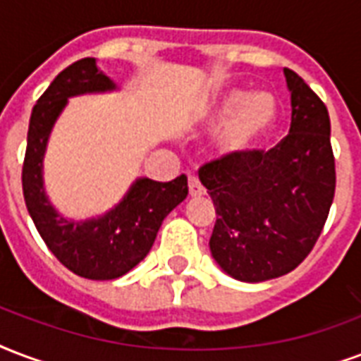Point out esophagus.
<instances>
[{"label":"esophagus","mask_w":361,"mask_h":361,"mask_svg":"<svg viewBox=\"0 0 361 361\" xmlns=\"http://www.w3.org/2000/svg\"><path fill=\"white\" fill-rule=\"evenodd\" d=\"M189 195L191 197H202L204 195V187H202V183H200L197 176L189 178Z\"/></svg>","instance_id":"34e87169"}]
</instances>
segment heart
Segmentation results:
<instances>
[{"instance_id":"1","label":"heart","mask_w":361,"mask_h":361,"mask_svg":"<svg viewBox=\"0 0 361 361\" xmlns=\"http://www.w3.org/2000/svg\"><path fill=\"white\" fill-rule=\"evenodd\" d=\"M279 96L271 90L250 92L244 87H225L206 102L200 125L221 128L216 137V155L224 161L244 159L257 151L276 130L280 121Z\"/></svg>"}]
</instances>
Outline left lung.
Returning <instances> with one entry per match:
<instances>
[{
    "label": "left lung",
    "mask_w": 361,
    "mask_h": 361,
    "mask_svg": "<svg viewBox=\"0 0 361 361\" xmlns=\"http://www.w3.org/2000/svg\"><path fill=\"white\" fill-rule=\"evenodd\" d=\"M291 100L288 136L274 149L212 161L200 183L216 206L212 257L240 282L291 272L320 236L335 195L331 125L324 102L284 68Z\"/></svg>",
    "instance_id": "1"
}]
</instances>
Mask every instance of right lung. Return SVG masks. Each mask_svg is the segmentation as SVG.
<instances>
[{
    "mask_svg": "<svg viewBox=\"0 0 361 361\" xmlns=\"http://www.w3.org/2000/svg\"><path fill=\"white\" fill-rule=\"evenodd\" d=\"M119 90L98 68L96 59H82L54 77L32 109L22 191L30 216L52 254L71 272L89 280L119 279L149 254L164 217L187 197V178L169 183L149 178L134 180L128 191L106 214L71 219L60 214L45 191L43 159L56 121L73 96Z\"/></svg>",
    "mask_w": 361,
    "mask_h": 361,
    "instance_id": "add662e5",
    "label": "right lung"
}]
</instances>
